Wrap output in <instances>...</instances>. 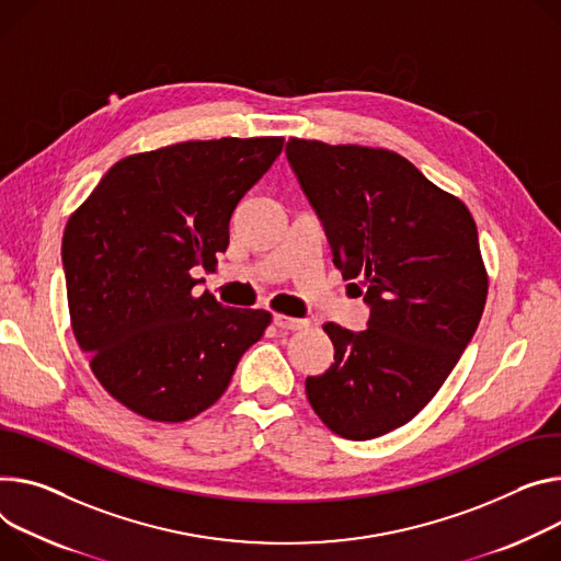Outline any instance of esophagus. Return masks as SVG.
I'll list each match as a JSON object with an SVG mask.
<instances>
[{
  "label": "esophagus",
  "instance_id": "1",
  "mask_svg": "<svg viewBox=\"0 0 561 561\" xmlns=\"http://www.w3.org/2000/svg\"><path fill=\"white\" fill-rule=\"evenodd\" d=\"M273 324H275L277 329H286V331H301V329L309 327L307 320L288 318V316H282V313H275V316H273Z\"/></svg>",
  "mask_w": 561,
  "mask_h": 561
}]
</instances>
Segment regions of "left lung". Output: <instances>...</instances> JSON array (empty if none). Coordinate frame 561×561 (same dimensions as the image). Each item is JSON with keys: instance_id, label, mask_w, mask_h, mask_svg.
<instances>
[{"instance_id": "left-lung-1", "label": "left lung", "mask_w": 561, "mask_h": 561, "mask_svg": "<svg viewBox=\"0 0 561 561\" xmlns=\"http://www.w3.org/2000/svg\"><path fill=\"white\" fill-rule=\"evenodd\" d=\"M286 159L333 264L369 307L365 331L324 324L335 355L307 396L342 438L410 423L470 344L488 297L477 224L396 151L290 138Z\"/></svg>"}]
</instances>
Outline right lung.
Returning <instances> with one entry per match:
<instances>
[{"label": "right lung", "mask_w": 561, "mask_h": 561, "mask_svg": "<svg viewBox=\"0 0 561 561\" xmlns=\"http://www.w3.org/2000/svg\"><path fill=\"white\" fill-rule=\"evenodd\" d=\"M284 138L187 140L118 161L71 215L62 266L73 335L98 382L134 414L183 423L228 389L268 311L192 295V268L228 248L237 203Z\"/></svg>", "instance_id": "right-lung-1"}]
</instances>
